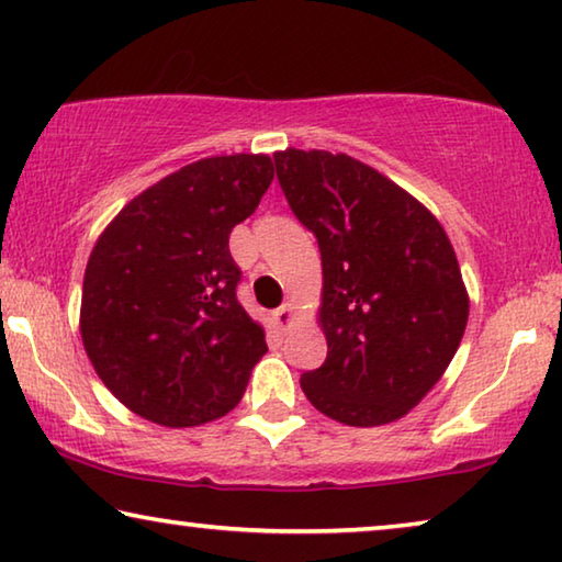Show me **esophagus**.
<instances>
[{
	"instance_id": "1",
	"label": "esophagus",
	"mask_w": 562,
	"mask_h": 562,
	"mask_svg": "<svg viewBox=\"0 0 562 562\" xmlns=\"http://www.w3.org/2000/svg\"><path fill=\"white\" fill-rule=\"evenodd\" d=\"M293 318H296V308H293L291 301H286V304L273 311V324L279 326V329H291Z\"/></svg>"
}]
</instances>
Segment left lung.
Masks as SVG:
<instances>
[{
  "label": "left lung",
  "instance_id": "left-lung-1",
  "mask_svg": "<svg viewBox=\"0 0 562 562\" xmlns=\"http://www.w3.org/2000/svg\"><path fill=\"white\" fill-rule=\"evenodd\" d=\"M276 176L322 251L326 361L301 376L341 425L402 419L450 367L470 316L454 248L427 205L347 153L286 148Z\"/></svg>",
  "mask_w": 562,
  "mask_h": 562
}]
</instances>
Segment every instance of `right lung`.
Here are the masks:
<instances>
[{
  "label": "right lung",
  "instance_id": "right-lung-1",
  "mask_svg": "<svg viewBox=\"0 0 562 562\" xmlns=\"http://www.w3.org/2000/svg\"><path fill=\"white\" fill-rule=\"evenodd\" d=\"M271 180L269 155H213L145 188L100 233L80 334L102 384L137 417L198 427L244 396L269 347L236 299L228 236Z\"/></svg>",
  "mask_w": 562,
  "mask_h": 562
}]
</instances>
